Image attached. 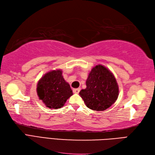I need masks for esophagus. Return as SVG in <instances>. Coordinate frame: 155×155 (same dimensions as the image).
I'll list each match as a JSON object with an SVG mask.
<instances>
[{
  "label": "esophagus",
  "mask_w": 155,
  "mask_h": 155,
  "mask_svg": "<svg viewBox=\"0 0 155 155\" xmlns=\"http://www.w3.org/2000/svg\"><path fill=\"white\" fill-rule=\"evenodd\" d=\"M80 91V88H77V89H73V92L75 94H78Z\"/></svg>",
  "instance_id": "1"
}]
</instances>
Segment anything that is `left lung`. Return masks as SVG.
<instances>
[{
    "instance_id": "left-lung-1",
    "label": "left lung",
    "mask_w": 155,
    "mask_h": 155,
    "mask_svg": "<svg viewBox=\"0 0 155 155\" xmlns=\"http://www.w3.org/2000/svg\"><path fill=\"white\" fill-rule=\"evenodd\" d=\"M86 85L80 95L87 107L93 110H105L118 99L119 89L114 75L103 65L93 68L87 79Z\"/></svg>"
}]
</instances>
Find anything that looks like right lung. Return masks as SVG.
I'll list each match as a JSON object with an SVG mask.
<instances>
[{"mask_svg": "<svg viewBox=\"0 0 155 155\" xmlns=\"http://www.w3.org/2000/svg\"><path fill=\"white\" fill-rule=\"evenodd\" d=\"M37 93L45 106L51 109L62 107L73 95L69 84L62 76L61 70L45 74L37 83Z\"/></svg>", "mask_w": 155, "mask_h": 155, "instance_id": "right-lung-1", "label": "right lung"}]
</instances>
